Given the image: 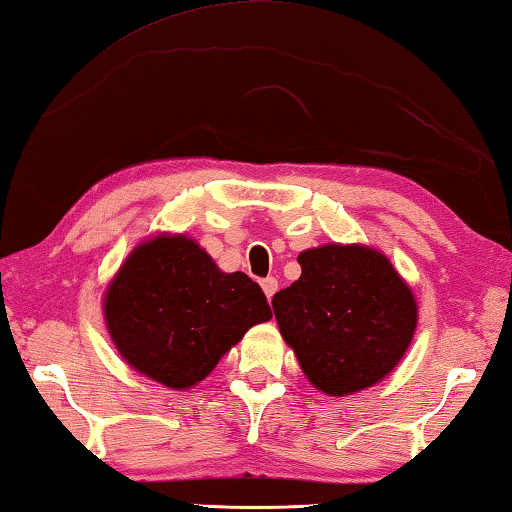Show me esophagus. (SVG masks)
<instances>
[{
    "label": "esophagus",
    "instance_id": "obj_1",
    "mask_svg": "<svg viewBox=\"0 0 512 512\" xmlns=\"http://www.w3.org/2000/svg\"><path fill=\"white\" fill-rule=\"evenodd\" d=\"M261 285H263V292H265V297L272 301V297H274V292L279 290V281L274 279V276H267V279H263L261 281Z\"/></svg>",
    "mask_w": 512,
    "mask_h": 512
}]
</instances>
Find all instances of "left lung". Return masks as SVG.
<instances>
[{
	"label": "left lung",
	"mask_w": 512,
	"mask_h": 512,
	"mask_svg": "<svg viewBox=\"0 0 512 512\" xmlns=\"http://www.w3.org/2000/svg\"><path fill=\"white\" fill-rule=\"evenodd\" d=\"M301 276L274 294L281 335L319 391L351 396L380 382L414 337L418 308L387 256L362 245L299 254Z\"/></svg>",
	"instance_id": "8db88e82"
}]
</instances>
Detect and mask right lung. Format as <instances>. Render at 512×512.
<instances>
[{
	"mask_svg": "<svg viewBox=\"0 0 512 512\" xmlns=\"http://www.w3.org/2000/svg\"><path fill=\"white\" fill-rule=\"evenodd\" d=\"M272 319L265 292L247 274H224L186 236L143 242L105 297L112 342L132 369L188 389L204 380L251 326Z\"/></svg>",
	"mask_w": 512,
	"mask_h": 512,
	"instance_id": "1",
	"label": "right lung"
}]
</instances>
